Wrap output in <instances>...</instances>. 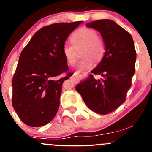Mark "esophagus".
<instances>
[{
	"label": "esophagus",
	"mask_w": 152,
	"mask_h": 152,
	"mask_svg": "<svg viewBox=\"0 0 152 152\" xmlns=\"http://www.w3.org/2000/svg\"><path fill=\"white\" fill-rule=\"evenodd\" d=\"M88 72H88L87 73H88ZM71 78L74 80V83H77L78 81V80H79V76H78V75L77 74H76V73H75V74L73 75L72 77H71Z\"/></svg>",
	"instance_id": "1"
}]
</instances>
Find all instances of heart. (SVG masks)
<instances>
[{
	"label": "heart",
	"mask_w": 152,
	"mask_h": 152,
	"mask_svg": "<svg viewBox=\"0 0 152 152\" xmlns=\"http://www.w3.org/2000/svg\"><path fill=\"white\" fill-rule=\"evenodd\" d=\"M70 40L72 44H64L62 47V55L66 62L73 65L76 60L77 49L83 47L81 56L85 58L76 64L78 71L90 69L93 65L94 60L99 61L104 56V43L94 30L86 27L78 28L71 36Z\"/></svg>",
	"instance_id": "heart-1"
}]
</instances>
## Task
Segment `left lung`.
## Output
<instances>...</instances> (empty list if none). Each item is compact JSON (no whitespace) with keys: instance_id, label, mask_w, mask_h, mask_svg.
Instances as JSON below:
<instances>
[{"instance_id":"8db88e82","label":"left lung","mask_w":152,"mask_h":152,"mask_svg":"<svg viewBox=\"0 0 152 152\" xmlns=\"http://www.w3.org/2000/svg\"><path fill=\"white\" fill-rule=\"evenodd\" d=\"M98 30L104 40L106 51L102 60L91 72L102 76L96 79L92 74L76 86L88 107L95 113L106 115L125 102L135 74L136 52L133 38L126 30L110 19L86 24Z\"/></svg>"}]
</instances>
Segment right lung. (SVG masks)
Here are the masks:
<instances>
[{
    "instance_id": "1",
    "label": "right lung",
    "mask_w": 152,
    "mask_h": 152,
    "mask_svg": "<svg viewBox=\"0 0 152 152\" xmlns=\"http://www.w3.org/2000/svg\"><path fill=\"white\" fill-rule=\"evenodd\" d=\"M44 26L32 36L20 55L12 79V106L20 120L32 127L49 123L57 113L62 83L71 76L53 78L69 71L62 47L82 23Z\"/></svg>"
}]
</instances>
